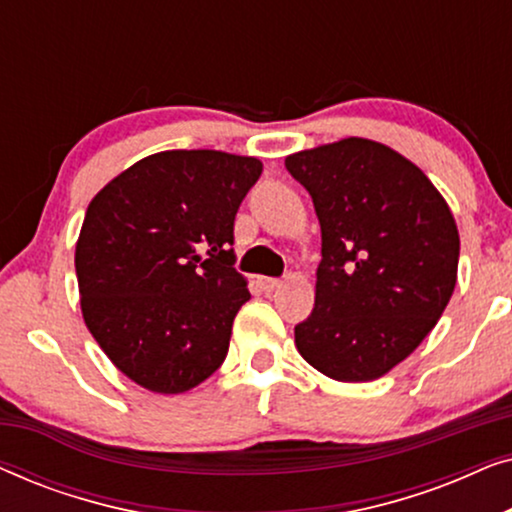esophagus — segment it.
<instances>
[{
	"label": "esophagus",
	"instance_id": "34e87169",
	"mask_svg": "<svg viewBox=\"0 0 512 512\" xmlns=\"http://www.w3.org/2000/svg\"><path fill=\"white\" fill-rule=\"evenodd\" d=\"M261 286L265 291H275V289H279V286H282V279H277V277H261Z\"/></svg>",
	"mask_w": 512,
	"mask_h": 512
}]
</instances>
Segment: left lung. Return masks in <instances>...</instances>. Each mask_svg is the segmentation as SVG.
Returning a JSON list of instances; mask_svg holds the SVG:
<instances>
[{
  "instance_id": "1",
  "label": "left lung",
  "mask_w": 512,
  "mask_h": 512,
  "mask_svg": "<svg viewBox=\"0 0 512 512\" xmlns=\"http://www.w3.org/2000/svg\"><path fill=\"white\" fill-rule=\"evenodd\" d=\"M321 226L314 310L296 347L338 382H370L415 352L457 284L459 230L443 195L401 153L373 139L284 160Z\"/></svg>"
}]
</instances>
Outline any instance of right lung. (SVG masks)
Listing matches in <instances>:
<instances>
[{
	"mask_svg": "<svg viewBox=\"0 0 512 512\" xmlns=\"http://www.w3.org/2000/svg\"><path fill=\"white\" fill-rule=\"evenodd\" d=\"M263 163L223 151H160L90 200L76 242L88 331L111 363L153 394H184L228 354L251 298L233 226Z\"/></svg>",
	"mask_w": 512,
	"mask_h": 512,
	"instance_id": "1",
	"label": "right lung"
}]
</instances>
